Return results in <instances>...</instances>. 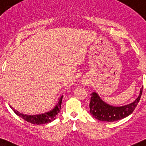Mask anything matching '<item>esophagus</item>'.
Segmentation results:
<instances>
[{"instance_id": "34e87169", "label": "esophagus", "mask_w": 146, "mask_h": 146, "mask_svg": "<svg viewBox=\"0 0 146 146\" xmlns=\"http://www.w3.org/2000/svg\"><path fill=\"white\" fill-rule=\"evenodd\" d=\"M87 84H88V83H87L86 80H82V84H83V85H84V86H86Z\"/></svg>"}]
</instances>
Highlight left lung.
<instances>
[{
	"label": "left lung",
	"instance_id": "obj_1",
	"mask_svg": "<svg viewBox=\"0 0 146 146\" xmlns=\"http://www.w3.org/2000/svg\"><path fill=\"white\" fill-rule=\"evenodd\" d=\"M143 86L140 94L133 103L121 106H114L106 103L100 98L96 92L91 94L90 103V114L95 118L102 121L112 122L123 119L135 110L142 94Z\"/></svg>",
	"mask_w": 146,
	"mask_h": 146
}]
</instances>
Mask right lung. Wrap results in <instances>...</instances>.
I'll list each match as a JSON object with an SVG mask.
<instances>
[{
  "mask_svg": "<svg viewBox=\"0 0 146 146\" xmlns=\"http://www.w3.org/2000/svg\"><path fill=\"white\" fill-rule=\"evenodd\" d=\"M63 98V96L59 98L58 101L56 106H54V108H52L51 110L48 111L47 112H45L43 114H36V115H27L23 114L22 113H20L18 112L17 110L13 108L12 106H10L11 109L13 110L16 114L18 116L21 117L25 121H27L29 123L32 124L36 125H41V124H45L50 123V122L52 121L53 120L56 119L57 115L60 112V110H61V104H62V100Z\"/></svg>",
  "mask_w": 146,
  "mask_h": 146,
  "instance_id": "right-lung-1",
  "label": "right lung"
}]
</instances>
